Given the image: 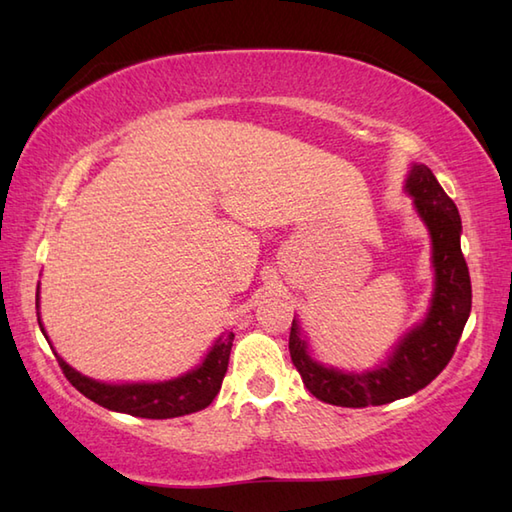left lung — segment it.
I'll use <instances>...</instances> for the list:
<instances>
[{
  "label": "left lung",
  "mask_w": 512,
  "mask_h": 512,
  "mask_svg": "<svg viewBox=\"0 0 512 512\" xmlns=\"http://www.w3.org/2000/svg\"><path fill=\"white\" fill-rule=\"evenodd\" d=\"M407 191L431 231L436 292L427 319L400 341L387 365L367 374H343L323 367L312 361L306 341L299 339V328L292 321L288 341L292 365L310 394L330 405H387L416 394L449 365L469 319L471 277L460 248V213L427 165H413Z\"/></svg>",
  "instance_id": "obj_1"
}]
</instances>
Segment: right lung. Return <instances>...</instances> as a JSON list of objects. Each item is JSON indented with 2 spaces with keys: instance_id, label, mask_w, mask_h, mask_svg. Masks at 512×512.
Here are the masks:
<instances>
[{
  "instance_id": "right-lung-1",
  "label": "right lung",
  "mask_w": 512,
  "mask_h": 512,
  "mask_svg": "<svg viewBox=\"0 0 512 512\" xmlns=\"http://www.w3.org/2000/svg\"><path fill=\"white\" fill-rule=\"evenodd\" d=\"M39 301V292H37ZM41 328V321H39ZM43 332V328H41ZM46 334V332H43ZM233 332H226L217 339L213 350L206 354L204 363L193 369V372L184 374L176 380H167V383H154V385H105L96 383L92 378H85L79 372L63 361L59 354L57 361L63 376L70 380L72 387L81 391L85 398L94 400L96 405L112 411H123L129 416L138 418H151V420H165V418H178L187 416V413L200 411L209 407L217 391L222 387L224 374L228 369V356H231L233 347Z\"/></svg>"
}]
</instances>
